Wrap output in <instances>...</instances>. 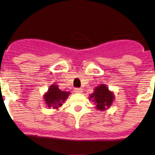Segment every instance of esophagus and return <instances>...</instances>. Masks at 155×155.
<instances>
[{
	"mask_svg": "<svg viewBox=\"0 0 155 155\" xmlns=\"http://www.w3.org/2000/svg\"><path fill=\"white\" fill-rule=\"evenodd\" d=\"M75 92H76V93H82V89L81 88H76L75 89Z\"/></svg>",
	"mask_w": 155,
	"mask_h": 155,
	"instance_id": "34e87169",
	"label": "esophagus"
}]
</instances>
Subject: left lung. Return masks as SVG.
Here are the masks:
<instances>
[{"label": "left lung", "instance_id": "1", "mask_svg": "<svg viewBox=\"0 0 155 155\" xmlns=\"http://www.w3.org/2000/svg\"><path fill=\"white\" fill-rule=\"evenodd\" d=\"M89 99L95 103V108L99 111H105L112 105L115 95L106 85L101 84L94 89V92L89 95Z\"/></svg>", "mask_w": 155, "mask_h": 155}]
</instances>
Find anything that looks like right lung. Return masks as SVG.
Wrapping results in <instances>:
<instances>
[{"mask_svg":"<svg viewBox=\"0 0 155 155\" xmlns=\"http://www.w3.org/2000/svg\"><path fill=\"white\" fill-rule=\"evenodd\" d=\"M70 92L67 91H62L56 84H52L49 87L47 92L43 95V100L48 108L58 109L59 107L66 102Z\"/></svg>","mask_w":155,"mask_h":155,"instance_id":"add662e5","label":"right lung"}]
</instances>
